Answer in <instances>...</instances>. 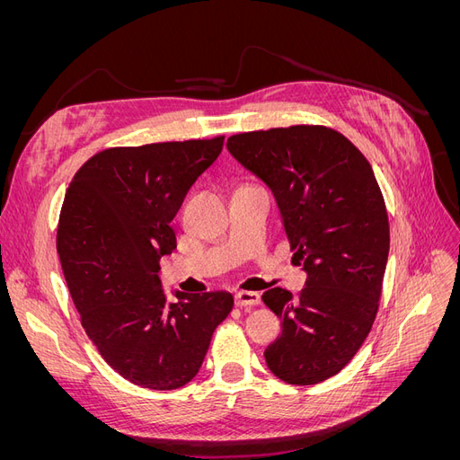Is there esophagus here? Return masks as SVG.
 <instances>
[{
	"label": "esophagus",
	"mask_w": 460,
	"mask_h": 460,
	"mask_svg": "<svg viewBox=\"0 0 460 460\" xmlns=\"http://www.w3.org/2000/svg\"><path fill=\"white\" fill-rule=\"evenodd\" d=\"M259 303L261 296L257 291H238V294H235V305H238V307H255Z\"/></svg>",
	"instance_id": "34e87169"
}]
</instances>
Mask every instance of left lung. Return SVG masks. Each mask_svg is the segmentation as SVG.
I'll return each mask as SVG.
<instances>
[{
  "label": "left lung",
  "instance_id": "obj_1",
  "mask_svg": "<svg viewBox=\"0 0 460 460\" xmlns=\"http://www.w3.org/2000/svg\"><path fill=\"white\" fill-rule=\"evenodd\" d=\"M228 151L267 184L307 282L297 296L262 294L282 320L264 351L294 385L336 376L367 340L382 297L389 220L370 163L343 134L320 124L242 132Z\"/></svg>",
  "mask_w": 460,
  "mask_h": 460
}]
</instances>
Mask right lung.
I'll use <instances>...</instances> for the list:
<instances>
[{"instance_id":"obj_1","label":"right lung","mask_w":460,"mask_h":460,"mask_svg":"<svg viewBox=\"0 0 460 460\" xmlns=\"http://www.w3.org/2000/svg\"><path fill=\"white\" fill-rule=\"evenodd\" d=\"M222 144L225 136L109 147L66 188L58 253L68 291L105 363L136 385H186L234 307L226 291H176L166 303L157 276L161 257L176 249L171 220Z\"/></svg>"}]
</instances>
